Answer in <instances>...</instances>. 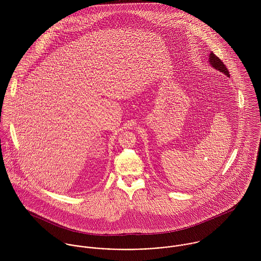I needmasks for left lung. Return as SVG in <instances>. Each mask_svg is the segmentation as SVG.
<instances>
[{"instance_id": "left-lung-1", "label": "left lung", "mask_w": 261, "mask_h": 261, "mask_svg": "<svg viewBox=\"0 0 261 261\" xmlns=\"http://www.w3.org/2000/svg\"><path fill=\"white\" fill-rule=\"evenodd\" d=\"M209 61H210L211 65H212L215 69L220 70V72H222V73H224L225 75H227V76H230V74H229V71H228L227 67L225 66V64L222 62V60H220V58H219V57H217L213 52L210 54Z\"/></svg>"}]
</instances>
